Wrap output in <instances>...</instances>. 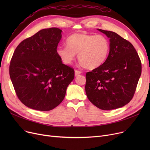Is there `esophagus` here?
Here are the masks:
<instances>
[{
	"label": "esophagus",
	"instance_id": "34e87169",
	"mask_svg": "<svg viewBox=\"0 0 150 150\" xmlns=\"http://www.w3.org/2000/svg\"><path fill=\"white\" fill-rule=\"evenodd\" d=\"M81 74V71H80V70H76L75 71V75L76 76H78V75H80Z\"/></svg>",
	"mask_w": 150,
	"mask_h": 150
}]
</instances>
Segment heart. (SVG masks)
Wrapping results in <instances>:
<instances>
[{
  "label": "heart",
  "mask_w": 150,
  "mask_h": 150,
  "mask_svg": "<svg viewBox=\"0 0 150 150\" xmlns=\"http://www.w3.org/2000/svg\"><path fill=\"white\" fill-rule=\"evenodd\" d=\"M67 46H58L56 53L65 64H70L74 61L76 54L80 64L88 69L99 67L107 59L110 45L103 35L87 33H75L66 39Z\"/></svg>",
  "instance_id": "1"
}]
</instances>
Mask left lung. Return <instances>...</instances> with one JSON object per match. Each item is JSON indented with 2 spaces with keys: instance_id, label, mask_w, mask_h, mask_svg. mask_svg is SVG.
<instances>
[{
  "instance_id": "left-lung-1",
  "label": "left lung",
  "mask_w": 150,
  "mask_h": 150,
  "mask_svg": "<svg viewBox=\"0 0 150 150\" xmlns=\"http://www.w3.org/2000/svg\"><path fill=\"white\" fill-rule=\"evenodd\" d=\"M97 30L109 38V55L103 64L86 74L85 91L99 109H115L132 98L141 75V61L131 42L113 31Z\"/></svg>"
}]
</instances>
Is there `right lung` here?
<instances>
[{
    "label": "right lung",
    "mask_w": 150,
    "mask_h": 150,
    "mask_svg": "<svg viewBox=\"0 0 150 150\" xmlns=\"http://www.w3.org/2000/svg\"><path fill=\"white\" fill-rule=\"evenodd\" d=\"M61 32L58 28L42 29L14 50L10 76L18 97L28 108L41 111L56 108L74 80V70L62 64L56 53Z\"/></svg>",
    "instance_id": "add662e5"
}]
</instances>
